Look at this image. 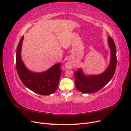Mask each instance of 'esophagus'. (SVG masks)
I'll return each instance as SVG.
<instances>
[{
	"mask_svg": "<svg viewBox=\"0 0 131 131\" xmlns=\"http://www.w3.org/2000/svg\"><path fill=\"white\" fill-rule=\"evenodd\" d=\"M66 67H68V68H70V64H69V63H68V62H67V63H66Z\"/></svg>",
	"mask_w": 131,
	"mask_h": 131,
	"instance_id": "34e87169",
	"label": "esophagus"
}]
</instances>
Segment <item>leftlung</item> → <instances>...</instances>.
I'll list each match as a JSON object with an SVG mask.
<instances>
[{"label":"left lung","instance_id":"left-lung-1","mask_svg":"<svg viewBox=\"0 0 131 131\" xmlns=\"http://www.w3.org/2000/svg\"><path fill=\"white\" fill-rule=\"evenodd\" d=\"M108 45L110 49V62L108 68L99 75H86L81 69L74 72L75 83L78 90L82 93H94L100 90L110 81L115 72L117 59L116 46L113 39L108 37Z\"/></svg>","mask_w":131,"mask_h":131}]
</instances>
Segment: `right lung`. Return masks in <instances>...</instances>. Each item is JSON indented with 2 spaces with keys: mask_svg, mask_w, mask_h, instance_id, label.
<instances>
[{
  "mask_svg": "<svg viewBox=\"0 0 131 131\" xmlns=\"http://www.w3.org/2000/svg\"><path fill=\"white\" fill-rule=\"evenodd\" d=\"M24 36L19 42L17 47L16 64L20 80L28 89L41 95L53 93L58 88L62 70L61 63L53 65L49 69L42 73H35L28 69L21 58V49Z\"/></svg>",
  "mask_w": 131,
  "mask_h": 131,
  "instance_id": "right-lung-1",
  "label": "right lung"
}]
</instances>
